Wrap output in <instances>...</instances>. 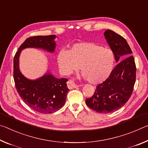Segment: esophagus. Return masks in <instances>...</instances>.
<instances>
[{
  "label": "esophagus",
  "instance_id": "obj_1",
  "mask_svg": "<svg viewBox=\"0 0 148 148\" xmlns=\"http://www.w3.org/2000/svg\"><path fill=\"white\" fill-rule=\"evenodd\" d=\"M67 87H68L69 89H73V88H77V87L78 86V85L75 83L73 81H71V80H69V81H67Z\"/></svg>",
  "mask_w": 148,
  "mask_h": 148
}]
</instances>
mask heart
<instances>
[{
	"mask_svg": "<svg viewBox=\"0 0 148 148\" xmlns=\"http://www.w3.org/2000/svg\"><path fill=\"white\" fill-rule=\"evenodd\" d=\"M115 56L110 48L93 42H79L69 50L58 52L57 62L64 75H70L79 68L83 77L92 84L106 81L112 72Z\"/></svg>",
	"mask_w": 148,
	"mask_h": 148,
	"instance_id": "b5f03b06",
	"label": "heart"
}]
</instances>
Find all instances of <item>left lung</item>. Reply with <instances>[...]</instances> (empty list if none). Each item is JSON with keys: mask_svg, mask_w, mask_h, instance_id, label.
<instances>
[{"mask_svg": "<svg viewBox=\"0 0 148 148\" xmlns=\"http://www.w3.org/2000/svg\"><path fill=\"white\" fill-rule=\"evenodd\" d=\"M108 45L119 62L110 77L98 84L93 96L86 99L88 107L100 113L113 112L121 108L132 95L136 81V64L132 50L122 36L108 29L103 33Z\"/></svg>", "mask_w": 148, "mask_h": 148, "instance_id": "left-lung-1", "label": "left lung"}]
</instances>
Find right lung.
<instances>
[{"label": "right lung", "mask_w": 148, "mask_h": 148, "mask_svg": "<svg viewBox=\"0 0 148 148\" xmlns=\"http://www.w3.org/2000/svg\"><path fill=\"white\" fill-rule=\"evenodd\" d=\"M56 37L54 35L29 37L19 47L14 58V79L19 96L30 108L44 114L56 112L64 106L69 90L67 79H57L48 73L36 80L27 79L19 71V57L26 48H42L53 52L56 45Z\"/></svg>", "instance_id": "add662e5"}]
</instances>
